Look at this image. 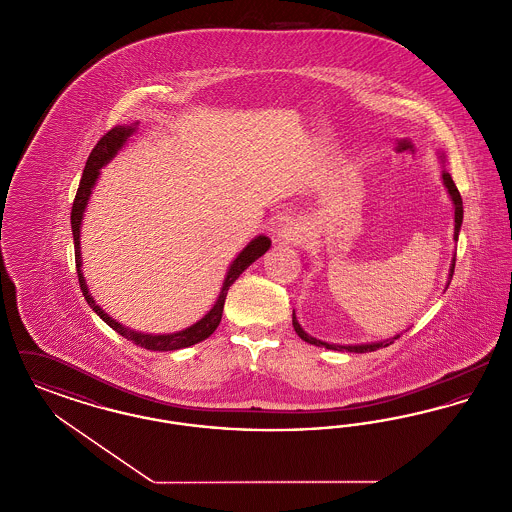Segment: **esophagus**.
Returning <instances> with one entry per match:
<instances>
[{"label": "esophagus", "mask_w": 512, "mask_h": 512, "mask_svg": "<svg viewBox=\"0 0 512 512\" xmlns=\"http://www.w3.org/2000/svg\"><path fill=\"white\" fill-rule=\"evenodd\" d=\"M303 238H305V228L299 222H288L278 232V242H282V244H301Z\"/></svg>", "instance_id": "1"}]
</instances>
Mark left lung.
I'll return each mask as SVG.
<instances>
[{
	"label": "left lung",
	"instance_id": "left-lung-1",
	"mask_svg": "<svg viewBox=\"0 0 512 512\" xmlns=\"http://www.w3.org/2000/svg\"><path fill=\"white\" fill-rule=\"evenodd\" d=\"M443 159H445V157L441 155V161H443ZM441 178H443V184H445L447 192L451 195V201H453V207H455V236H453V240L457 242V240H459V230H461V224H463V199H461V194H459V190H457V186H455V182H453V178H451L449 172H441ZM455 257H457V255H453V261H451V267H449V280H447L445 290L449 288V282H451L453 272H455ZM292 324L293 330L297 332V336H299L301 340L307 341V343H311V345H317V347H326V349H334V351H349V353H368V351H376V349H380V347H388L390 343H393V340L399 338V336H395V338H390V340L372 341V343H361V345H336V343H326V341H320L317 340V338H313V336H309V334L301 328V324L297 322L295 311H293L292 315Z\"/></svg>",
	"mask_w": 512,
	"mask_h": 512
}]
</instances>
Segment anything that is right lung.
<instances>
[{
  "mask_svg": "<svg viewBox=\"0 0 512 512\" xmlns=\"http://www.w3.org/2000/svg\"><path fill=\"white\" fill-rule=\"evenodd\" d=\"M136 126L138 122L130 124V126H115L111 128L101 140H99L96 147L92 149L88 161H86V167L82 172V180H80V186H78V192L74 195L73 211H71V226H73V238H74V259H76V272H78V282H80V290L84 299L88 301V305L96 311L103 322H107L117 334H121L122 338L149 349V351H174V349H182V347H190L195 345L199 341L207 340L220 324V318H222V309H224V299H226V293L230 290V286L240 278V274L244 272L245 268L249 267L251 263H255L261 255H265L270 247V240L267 236H257L253 238L249 244L245 245L244 249L240 251V255L232 261V265L228 267L226 272V278L222 282V288H220L219 297L213 305V309L201 318L197 320L192 326H188L186 330H180V332H174V334H144V332H134L126 326H122L121 322H117L115 318L109 317L98 303L96 299L92 297V293L88 292V286H86V280H84V274H82V257H80V226H82V217H84V211H86V205L90 201V195L92 190L98 182L99 171L101 167H105L119 151H121L124 144L128 142V138L136 132Z\"/></svg>",
  "mask_w": 512,
  "mask_h": 512,
  "instance_id": "right-lung-1",
  "label": "right lung"
}]
</instances>
